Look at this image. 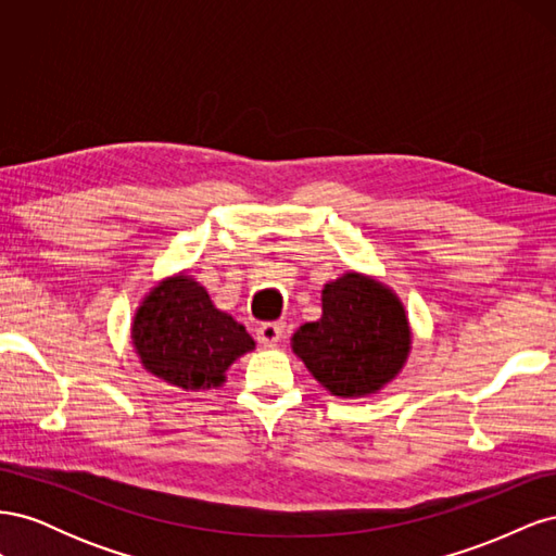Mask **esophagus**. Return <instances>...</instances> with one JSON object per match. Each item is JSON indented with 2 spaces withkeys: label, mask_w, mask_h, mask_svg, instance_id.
Returning a JSON list of instances; mask_svg holds the SVG:
<instances>
[{
  "label": "esophagus",
  "mask_w": 556,
  "mask_h": 556,
  "mask_svg": "<svg viewBox=\"0 0 556 556\" xmlns=\"http://www.w3.org/2000/svg\"><path fill=\"white\" fill-rule=\"evenodd\" d=\"M285 333V325L282 323H262L257 327V341L262 345H276Z\"/></svg>",
  "instance_id": "esophagus-1"
}]
</instances>
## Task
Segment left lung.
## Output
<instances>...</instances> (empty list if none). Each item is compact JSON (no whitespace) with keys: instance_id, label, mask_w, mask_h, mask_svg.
I'll use <instances>...</instances> for the list:
<instances>
[{"instance_id":"obj_1","label":"left lung","mask_w":556,"mask_h":556,"mask_svg":"<svg viewBox=\"0 0 556 556\" xmlns=\"http://www.w3.org/2000/svg\"><path fill=\"white\" fill-rule=\"evenodd\" d=\"M294 352L336 396L378 392L403 366L410 329L399 299L359 274L325 285L323 317L294 333Z\"/></svg>"}]
</instances>
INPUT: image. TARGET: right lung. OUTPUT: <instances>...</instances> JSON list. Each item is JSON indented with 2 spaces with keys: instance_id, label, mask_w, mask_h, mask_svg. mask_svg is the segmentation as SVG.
Returning a JSON list of instances; mask_svg holds the SVG:
<instances>
[{
  "instance_id": "right-lung-1",
  "label": "right lung",
  "mask_w": 556,
  "mask_h": 556,
  "mask_svg": "<svg viewBox=\"0 0 556 556\" xmlns=\"http://www.w3.org/2000/svg\"><path fill=\"white\" fill-rule=\"evenodd\" d=\"M134 345L150 374L182 390L220 384L233 359L252 350L243 325L220 313L188 276L166 280L134 319Z\"/></svg>"
}]
</instances>
